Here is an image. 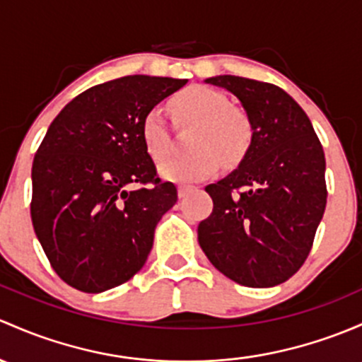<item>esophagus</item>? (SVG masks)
Masks as SVG:
<instances>
[{
    "label": "esophagus",
    "instance_id": "obj_1",
    "mask_svg": "<svg viewBox=\"0 0 362 362\" xmlns=\"http://www.w3.org/2000/svg\"><path fill=\"white\" fill-rule=\"evenodd\" d=\"M192 191H194V187H191V185H180V187H178V197H185L189 192H192Z\"/></svg>",
    "mask_w": 362,
    "mask_h": 362
}]
</instances>
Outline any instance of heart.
<instances>
[{"mask_svg": "<svg viewBox=\"0 0 362 362\" xmlns=\"http://www.w3.org/2000/svg\"><path fill=\"white\" fill-rule=\"evenodd\" d=\"M171 109L178 121L196 123L189 156L166 159L159 166V175L171 182H196L210 177L220 163L235 165L245 158L251 144L248 116L229 107V100L220 91L203 85L180 90L171 98ZM140 135L146 151L156 161L168 154L170 132L161 109H151L144 116Z\"/></svg>", "mask_w": 362, "mask_h": 362, "instance_id": "b5f03b06", "label": "heart"}]
</instances>
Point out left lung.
Listing matches in <instances>:
<instances>
[{
    "label": "left lung",
    "instance_id": "8db88e82",
    "mask_svg": "<svg viewBox=\"0 0 362 362\" xmlns=\"http://www.w3.org/2000/svg\"><path fill=\"white\" fill-rule=\"evenodd\" d=\"M204 83L238 98L251 144L238 168L206 185L213 211L197 241L234 283L276 286L302 267L325 213V151L307 114L279 86L229 74Z\"/></svg>",
    "mask_w": 362,
    "mask_h": 362
}]
</instances>
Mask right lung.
Instances as JSON below:
<instances>
[{"mask_svg": "<svg viewBox=\"0 0 362 362\" xmlns=\"http://www.w3.org/2000/svg\"><path fill=\"white\" fill-rule=\"evenodd\" d=\"M185 83L112 79L72 98L48 128L33 163L30 218L53 271L76 290H111L146 264L177 187L156 177L140 127Z\"/></svg>", "mask_w": 362, "mask_h": 362, "instance_id": "obj_1", "label": "right lung"}]
</instances>
